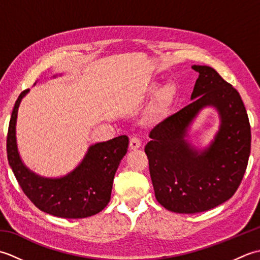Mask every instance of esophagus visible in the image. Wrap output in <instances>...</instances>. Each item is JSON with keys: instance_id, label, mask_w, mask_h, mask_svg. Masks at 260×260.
Masks as SVG:
<instances>
[{"instance_id": "1", "label": "esophagus", "mask_w": 260, "mask_h": 260, "mask_svg": "<svg viewBox=\"0 0 260 260\" xmlns=\"http://www.w3.org/2000/svg\"><path fill=\"white\" fill-rule=\"evenodd\" d=\"M141 141L140 139H137V137H132L131 141H129V148L131 150H137V148L141 147Z\"/></svg>"}]
</instances>
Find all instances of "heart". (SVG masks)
<instances>
[{"label": "heart", "mask_w": 260, "mask_h": 260, "mask_svg": "<svg viewBox=\"0 0 260 260\" xmlns=\"http://www.w3.org/2000/svg\"><path fill=\"white\" fill-rule=\"evenodd\" d=\"M167 96H168V91H167V90H164V91L162 92L161 98H159V101H161V103H163V102L165 101V98H167Z\"/></svg>", "instance_id": "obj_1"}]
</instances>
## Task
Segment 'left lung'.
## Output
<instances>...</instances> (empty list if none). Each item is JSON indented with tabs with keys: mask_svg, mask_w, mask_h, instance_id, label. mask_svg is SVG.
<instances>
[{
	"mask_svg": "<svg viewBox=\"0 0 260 260\" xmlns=\"http://www.w3.org/2000/svg\"><path fill=\"white\" fill-rule=\"evenodd\" d=\"M192 69L199 73L192 103L154 127L144 148L156 200L176 213L207 211L229 200L250 155V124L239 92L209 66ZM208 106L218 110L220 126L212 144L199 151L185 137Z\"/></svg>",
	"mask_w": 260,
	"mask_h": 260,
	"instance_id": "1",
	"label": "left lung"
}]
</instances>
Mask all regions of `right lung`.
Masks as SVG:
<instances>
[{
    "mask_svg": "<svg viewBox=\"0 0 260 260\" xmlns=\"http://www.w3.org/2000/svg\"><path fill=\"white\" fill-rule=\"evenodd\" d=\"M27 92L29 89L23 90L16 99L7 137L8 161L21 189L37 208L54 217L80 219L101 212L110 200L114 176L127 153L128 137L121 135L96 143L88 148L78 167L67 175L43 178L25 167L16 145L18 109Z\"/></svg>",
    "mask_w": 260,
    "mask_h": 260,
    "instance_id": "obj_1",
    "label": "right lung"
}]
</instances>
